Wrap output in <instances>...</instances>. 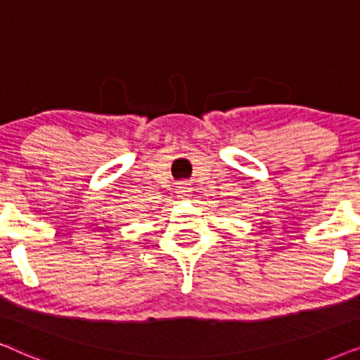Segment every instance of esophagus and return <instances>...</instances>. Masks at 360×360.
Returning a JSON list of instances; mask_svg holds the SVG:
<instances>
[{"mask_svg": "<svg viewBox=\"0 0 360 360\" xmlns=\"http://www.w3.org/2000/svg\"><path fill=\"white\" fill-rule=\"evenodd\" d=\"M180 190H181V191H186L188 188H186V185H180Z\"/></svg>", "mask_w": 360, "mask_h": 360, "instance_id": "esophagus-1", "label": "esophagus"}]
</instances>
